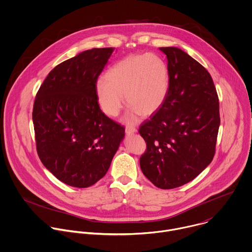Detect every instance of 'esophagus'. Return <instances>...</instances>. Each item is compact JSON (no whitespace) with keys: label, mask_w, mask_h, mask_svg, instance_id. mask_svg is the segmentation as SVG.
Listing matches in <instances>:
<instances>
[{"label":"esophagus","mask_w":252,"mask_h":252,"mask_svg":"<svg viewBox=\"0 0 252 252\" xmlns=\"http://www.w3.org/2000/svg\"><path fill=\"white\" fill-rule=\"evenodd\" d=\"M136 132H137V129L134 128V127H126V129H125V133L127 135H132V134H134Z\"/></svg>","instance_id":"obj_1"}]
</instances>
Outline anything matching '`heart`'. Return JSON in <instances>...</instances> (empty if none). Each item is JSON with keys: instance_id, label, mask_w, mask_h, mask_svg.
Masks as SVG:
<instances>
[{"instance_id": "heart-1", "label": "heart", "mask_w": 252, "mask_h": 252, "mask_svg": "<svg viewBox=\"0 0 252 252\" xmlns=\"http://www.w3.org/2000/svg\"><path fill=\"white\" fill-rule=\"evenodd\" d=\"M168 91V71L164 62L152 54L129 56L113 67L104 76V81L95 85V94L101 110L116 117L124 106L129 110L124 121L135 124L141 114H154L163 103Z\"/></svg>"}]
</instances>
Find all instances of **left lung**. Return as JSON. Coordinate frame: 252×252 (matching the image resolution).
Listing matches in <instances>:
<instances>
[{"instance_id":"1","label":"left lung","mask_w":252,"mask_h":252,"mask_svg":"<svg viewBox=\"0 0 252 252\" xmlns=\"http://www.w3.org/2000/svg\"><path fill=\"white\" fill-rule=\"evenodd\" d=\"M159 50L167 59L168 91L162 105L139 129L147 143L140 166L154 185L172 189L211 163L220 127L219 98L200 63L177 47Z\"/></svg>"}]
</instances>
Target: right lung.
<instances>
[{"mask_svg":"<svg viewBox=\"0 0 252 252\" xmlns=\"http://www.w3.org/2000/svg\"><path fill=\"white\" fill-rule=\"evenodd\" d=\"M115 48H94L56 66L37 92L32 111L37 154L67 185L86 188L102 178L125 136L99 108L97 78Z\"/></svg>","mask_w":252,"mask_h":252,"instance_id":"right-lung-1","label":"right lung"}]
</instances>
